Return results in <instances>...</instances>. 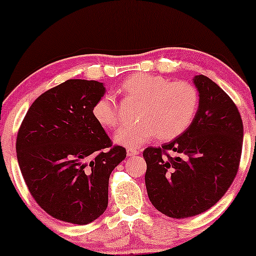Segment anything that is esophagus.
Masks as SVG:
<instances>
[{"instance_id":"34e87169","label":"esophagus","mask_w":256,"mask_h":256,"mask_svg":"<svg viewBox=\"0 0 256 256\" xmlns=\"http://www.w3.org/2000/svg\"><path fill=\"white\" fill-rule=\"evenodd\" d=\"M140 150L136 148H128V156H134L136 154H139Z\"/></svg>"}]
</instances>
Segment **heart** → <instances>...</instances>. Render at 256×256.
I'll use <instances>...</instances> for the list:
<instances>
[{
	"instance_id": "obj_1",
	"label": "heart",
	"mask_w": 256,
	"mask_h": 256,
	"mask_svg": "<svg viewBox=\"0 0 256 256\" xmlns=\"http://www.w3.org/2000/svg\"><path fill=\"white\" fill-rule=\"evenodd\" d=\"M125 97L142 103L136 123L117 130L114 140L128 148H136L150 139L172 140L190 128L198 109V92L186 81L172 82L160 75L136 73L120 86ZM92 116L104 128L120 124V111L112 95H104L92 106Z\"/></svg>"
}]
</instances>
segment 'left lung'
<instances>
[{
	"label": "left lung",
	"instance_id": "obj_1",
	"mask_svg": "<svg viewBox=\"0 0 256 256\" xmlns=\"http://www.w3.org/2000/svg\"><path fill=\"white\" fill-rule=\"evenodd\" d=\"M192 81L200 96L192 124L162 147H147L142 153L150 203L176 219L200 214L225 195L242 150V120L231 97L204 75Z\"/></svg>",
	"mask_w": 256,
	"mask_h": 256
}]
</instances>
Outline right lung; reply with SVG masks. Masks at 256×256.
Wrapping results in <instances>:
<instances>
[{
  "label": "right lung",
  "instance_id": "1",
  "mask_svg": "<svg viewBox=\"0 0 256 256\" xmlns=\"http://www.w3.org/2000/svg\"><path fill=\"white\" fill-rule=\"evenodd\" d=\"M106 87L67 80L32 103L18 130L17 160L39 206L72 224H89L108 206L111 172L126 158L112 146L92 106Z\"/></svg>",
  "mask_w": 256,
  "mask_h": 256
}]
</instances>
